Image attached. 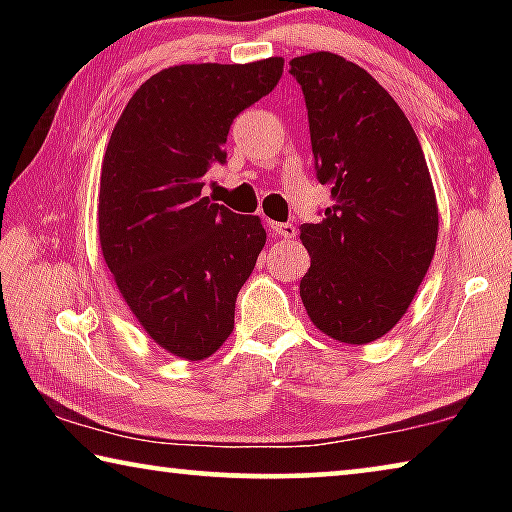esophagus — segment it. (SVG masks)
Masks as SVG:
<instances>
[{"instance_id":"esophagus-1","label":"esophagus","mask_w":512,"mask_h":512,"mask_svg":"<svg viewBox=\"0 0 512 512\" xmlns=\"http://www.w3.org/2000/svg\"><path fill=\"white\" fill-rule=\"evenodd\" d=\"M271 230H273V235H277V237H284V239H293L296 237V225L293 223H271Z\"/></svg>"}]
</instances>
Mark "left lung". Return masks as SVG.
Wrapping results in <instances>:
<instances>
[{
	"instance_id": "left-lung-1",
	"label": "left lung",
	"mask_w": 512,
	"mask_h": 512,
	"mask_svg": "<svg viewBox=\"0 0 512 512\" xmlns=\"http://www.w3.org/2000/svg\"><path fill=\"white\" fill-rule=\"evenodd\" d=\"M311 151L332 205L302 223L311 266L300 298L320 332L370 343L397 325L429 271L438 205L418 135L372 76L329 51L291 60Z\"/></svg>"
}]
</instances>
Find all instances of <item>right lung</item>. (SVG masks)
Wrapping results in <instances>:
<instances>
[{"label":"right lung","instance_id":"add662e5","mask_svg":"<svg viewBox=\"0 0 512 512\" xmlns=\"http://www.w3.org/2000/svg\"><path fill=\"white\" fill-rule=\"evenodd\" d=\"M282 67L266 58L162 69L112 128L99 189L103 259L146 334L180 359L210 357L228 339L266 244L257 216L201 192L228 158L232 121L275 88Z\"/></svg>","mask_w":512,"mask_h":512}]
</instances>
